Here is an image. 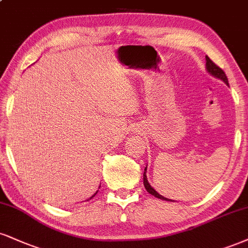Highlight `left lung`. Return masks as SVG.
Returning <instances> with one entry per match:
<instances>
[{"label": "left lung", "mask_w": 248, "mask_h": 248, "mask_svg": "<svg viewBox=\"0 0 248 248\" xmlns=\"http://www.w3.org/2000/svg\"><path fill=\"white\" fill-rule=\"evenodd\" d=\"M205 61H207V62H205V69H207L208 73H209L211 76H214V77H216V78H218V79H220V80H223V82H224L226 85H229L228 77H226V75H225L224 71H223L222 69H220V68L218 67V65L215 64L214 62L211 61V60H210L209 58H208V56H205ZM147 166H148V165H147ZM147 166H145V169H144V173H143V184H144L145 189H147L148 192L151 194V195H154L155 198L160 199V200H164V201H172V202H173V200H170V199L164 198L163 195H160L159 193L156 192V190L154 189V187H151V185L149 184V181H148L147 174H145V173H147Z\"/></svg>", "instance_id": "1"}]
</instances>
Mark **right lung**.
<instances>
[{
	"label": "right lung",
	"mask_w": 248,
	"mask_h": 248,
	"mask_svg": "<svg viewBox=\"0 0 248 248\" xmlns=\"http://www.w3.org/2000/svg\"><path fill=\"white\" fill-rule=\"evenodd\" d=\"M99 187H100V186H99ZM97 193H98V190H97V192H95V193L93 194V195H92V196H91V198H90V199H88V200H86V201H89V200H91L92 198H94V195H95V194H97Z\"/></svg>",
	"instance_id": "right-lung-1"
}]
</instances>
